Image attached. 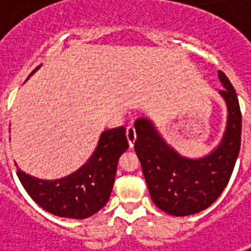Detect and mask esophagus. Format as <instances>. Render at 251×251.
<instances>
[{
    "label": "esophagus",
    "mask_w": 251,
    "mask_h": 251,
    "mask_svg": "<svg viewBox=\"0 0 251 251\" xmlns=\"http://www.w3.org/2000/svg\"><path fill=\"white\" fill-rule=\"evenodd\" d=\"M126 137H127V141H129V147L133 148L134 147V142H136V129H134V126H129L127 129H126Z\"/></svg>",
    "instance_id": "34e87169"
}]
</instances>
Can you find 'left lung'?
I'll return each mask as SVG.
<instances>
[{
    "label": "left lung",
    "mask_w": 251,
    "mask_h": 251,
    "mask_svg": "<svg viewBox=\"0 0 251 251\" xmlns=\"http://www.w3.org/2000/svg\"><path fill=\"white\" fill-rule=\"evenodd\" d=\"M228 117L225 136L214 152L199 160L181 157L164 141L152 122L136 121L134 144L149 194L158 208L175 216L205 210L226 188L241 149L242 114L238 97L225 72L219 71Z\"/></svg>",
    "instance_id": "8db88e82"
}]
</instances>
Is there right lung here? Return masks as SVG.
Returning a JSON list of instances; mask_svg holds the SVG:
<instances>
[{
    "mask_svg": "<svg viewBox=\"0 0 251 251\" xmlns=\"http://www.w3.org/2000/svg\"><path fill=\"white\" fill-rule=\"evenodd\" d=\"M129 148L124 126L103 131L82 168L59 180H40L17 169L21 184L43 210L53 215L86 219L103 207L114 185L118 160Z\"/></svg>",
    "mask_w": 251,
    "mask_h": 251,
    "instance_id": "add662e5",
    "label": "right lung"
}]
</instances>
